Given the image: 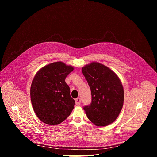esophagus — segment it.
<instances>
[{
    "label": "esophagus",
    "mask_w": 157,
    "mask_h": 157,
    "mask_svg": "<svg viewBox=\"0 0 157 157\" xmlns=\"http://www.w3.org/2000/svg\"><path fill=\"white\" fill-rule=\"evenodd\" d=\"M75 101H76V105H79L81 104V99L80 98H78L75 99Z\"/></svg>",
    "instance_id": "34e87169"
}]
</instances>
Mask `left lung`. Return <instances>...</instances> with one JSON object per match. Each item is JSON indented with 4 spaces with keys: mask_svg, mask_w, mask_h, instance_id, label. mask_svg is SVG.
<instances>
[{
    "mask_svg": "<svg viewBox=\"0 0 157 157\" xmlns=\"http://www.w3.org/2000/svg\"><path fill=\"white\" fill-rule=\"evenodd\" d=\"M91 89V104L84 107L87 118L97 126L113 123L122 110L124 92L122 84L116 75L107 66L96 62L82 68Z\"/></svg>",
    "mask_w": 157,
    "mask_h": 157,
    "instance_id": "8db88e82",
    "label": "left lung"
}]
</instances>
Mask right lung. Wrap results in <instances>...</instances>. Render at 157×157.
Returning <instances> with one entry per match:
<instances>
[{
	"instance_id": "right-lung-1",
	"label": "right lung",
	"mask_w": 157,
	"mask_h": 157,
	"mask_svg": "<svg viewBox=\"0 0 157 157\" xmlns=\"http://www.w3.org/2000/svg\"><path fill=\"white\" fill-rule=\"evenodd\" d=\"M73 70L58 61L43 67L35 75L30 88L31 102L43 122L56 125L70 115L75 101L65 79Z\"/></svg>"
}]
</instances>
